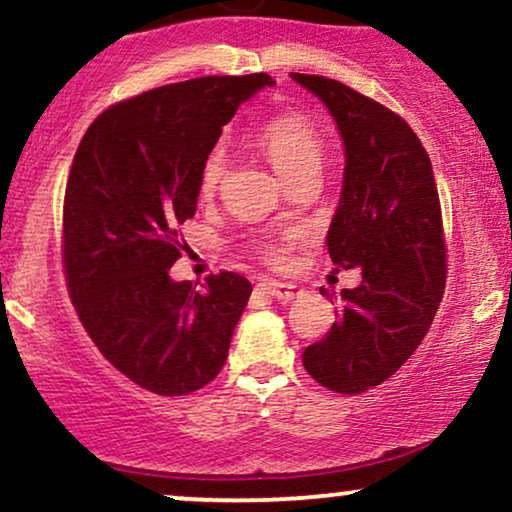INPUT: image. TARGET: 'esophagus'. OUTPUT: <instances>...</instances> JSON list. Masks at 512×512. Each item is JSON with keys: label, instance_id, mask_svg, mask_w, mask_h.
<instances>
[{"label": "esophagus", "instance_id": "1", "mask_svg": "<svg viewBox=\"0 0 512 512\" xmlns=\"http://www.w3.org/2000/svg\"><path fill=\"white\" fill-rule=\"evenodd\" d=\"M262 289L267 291L272 298H276V301H281V303L296 301V298L301 296V289H298V286L281 284V281H264Z\"/></svg>", "mask_w": 512, "mask_h": 512}]
</instances>
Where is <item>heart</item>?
<instances>
[{
    "mask_svg": "<svg viewBox=\"0 0 512 512\" xmlns=\"http://www.w3.org/2000/svg\"><path fill=\"white\" fill-rule=\"evenodd\" d=\"M257 149L267 156L284 182L301 178L305 173H320L322 168V142L317 129L310 125L301 115L284 113L276 115L267 125L260 127L255 134ZM223 168H226V156L221 149H214L204 158L202 173H199V192L204 197L214 195L216 187L223 178ZM286 250H289V240H276V243L264 245V255L267 260L281 262Z\"/></svg>",
    "mask_w": 512,
    "mask_h": 512,
    "instance_id": "heart-1",
    "label": "heart"
}]
</instances>
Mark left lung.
Returning <instances> with one entry per match:
<instances>
[{
    "label": "left lung",
    "instance_id": "8db88e82",
    "mask_svg": "<svg viewBox=\"0 0 512 512\" xmlns=\"http://www.w3.org/2000/svg\"><path fill=\"white\" fill-rule=\"evenodd\" d=\"M327 108L344 144V180L327 250L361 284L339 320L303 351L322 387L358 395L385 383L426 337L443 298L445 243L431 158L402 117L342 81L291 74ZM325 293V291H320Z\"/></svg>",
    "mask_w": 512,
    "mask_h": 512
}]
</instances>
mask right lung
I'll return each instance as SVG.
<instances>
[{
	"label": "right lung",
	"instance_id": "1",
	"mask_svg": "<svg viewBox=\"0 0 512 512\" xmlns=\"http://www.w3.org/2000/svg\"><path fill=\"white\" fill-rule=\"evenodd\" d=\"M269 74L204 76L117 103L86 129L64 195L67 284L101 354L156 395L219 375L252 293L233 272L204 289L170 279L178 226L197 211L199 173L221 129Z\"/></svg>",
	"mask_w": 512,
	"mask_h": 512
}]
</instances>
